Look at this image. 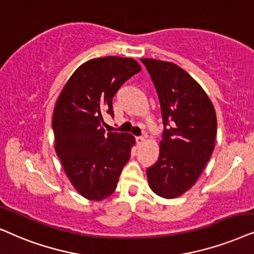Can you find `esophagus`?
<instances>
[{"mask_svg":"<svg viewBox=\"0 0 254 254\" xmlns=\"http://www.w3.org/2000/svg\"><path fill=\"white\" fill-rule=\"evenodd\" d=\"M145 141V138L144 137H136V143L138 145H141Z\"/></svg>","mask_w":254,"mask_h":254,"instance_id":"34e87169","label":"esophagus"}]
</instances>
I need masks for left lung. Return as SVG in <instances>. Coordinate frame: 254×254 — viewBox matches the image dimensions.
Instances as JSON below:
<instances>
[{
	"label": "left lung",
	"instance_id": "1",
	"mask_svg": "<svg viewBox=\"0 0 254 254\" xmlns=\"http://www.w3.org/2000/svg\"><path fill=\"white\" fill-rule=\"evenodd\" d=\"M157 90L164 132L158 161L146 170L155 194L175 198L197 181L215 148V108L200 84L173 63L141 59Z\"/></svg>",
	"mask_w": 254,
	"mask_h": 254
}]
</instances>
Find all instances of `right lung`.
<instances>
[{
  "instance_id": "add662e5",
  "label": "right lung",
  "mask_w": 254,
  "mask_h": 254,
  "mask_svg": "<svg viewBox=\"0 0 254 254\" xmlns=\"http://www.w3.org/2000/svg\"><path fill=\"white\" fill-rule=\"evenodd\" d=\"M140 70L131 58L88 60L72 74L57 100L52 118L57 155L73 187L90 201L113 194L130 159L134 137L106 133L102 114L114 116L115 94Z\"/></svg>"
}]
</instances>
